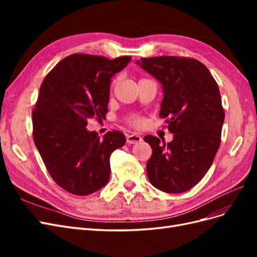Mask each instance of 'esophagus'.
Masks as SVG:
<instances>
[{"label":"esophagus","mask_w":257,"mask_h":257,"mask_svg":"<svg viewBox=\"0 0 257 257\" xmlns=\"http://www.w3.org/2000/svg\"><path fill=\"white\" fill-rule=\"evenodd\" d=\"M142 141H143L142 136L136 135V134H131V135H127V137H126V143L127 144H138V143H141Z\"/></svg>","instance_id":"1"}]
</instances>
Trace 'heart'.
Masks as SVG:
<instances>
[{
    "mask_svg": "<svg viewBox=\"0 0 257 257\" xmlns=\"http://www.w3.org/2000/svg\"><path fill=\"white\" fill-rule=\"evenodd\" d=\"M128 123L131 124L132 126H134L136 128H142L145 124V120L142 118V116H133L131 118V120L128 121Z\"/></svg>",
    "mask_w": 257,
    "mask_h": 257,
    "instance_id": "b5f03b06",
    "label": "heart"
}]
</instances>
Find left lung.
<instances>
[{"label": "left lung", "mask_w": 257, "mask_h": 257, "mask_svg": "<svg viewBox=\"0 0 257 257\" xmlns=\"http://www.w3.org/2000/svg\"><path fill=\"white\" fill-rule=\"evenodd\" d=\"M136 64L162 83L160 116L174 134L167 145L145 136L152 148L148 179L163 192L189 191L206 175L221 145L225 113L219 87L209 69L192 58H142Z\"/></svg>", "instance_id": "obj_1"}]
</instances>
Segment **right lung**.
Listing matches in <instances>:
<instances>
[{
    "mask_svg": "<svg viewBox=\"0 0 257 257\" xmlns=\"http://www.w3.org/2000/svg\"><path fill=\"white\" fill-rule=\"evenodd\" d=\"M130 61L75 53L60 61L41 85L32 111L34 144L53 181L74 195L102 189L110 177L112 151L125 144L119 131L99 138L85 126L91 118L105 119L111 77Z\"/></svg>",
    "mask_w": 257,
    "mask_h": 257,
    "instance_id": "1",
    "label": "right lung"
}]
</instances>
